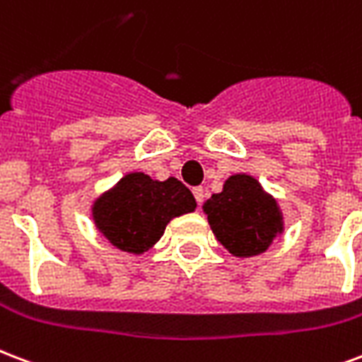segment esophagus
<instances>
[{
    "label": "esophagus",
    "mask_w": 362,
    "mask_h": 362,
    "mask_svg": "<svg viewBox=\"0 0 362 362\" xmlns=\"http://www.w3.org/2000/svg\"><path fill=\"white\" fill-rule=\"evenodd\" d=\"M193 195H195V201L197 203H203V199H205V192H203V187H193Z\"/></svg>",
    "instance_id": "1"
}]
</instances>
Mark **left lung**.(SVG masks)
Instances as JSON below:
<instances>
[{
	"mask_svg": "<svg viewBox=\"0 0 362 362\" xmlns=\"http://www.w3.org/2000/svg\"><path fill=\"white\" fill-rule=\"evenodd\" d=\"M203 212L216 241L235 258L264 255L285 231L277 199L247 173L228 176L222 192L203 203Z\"/></svg>",
	"mask_w": 362,
	"mask_h": 362,
	"instance_id": "1",
	"label": "left lung"
}]
</instances>
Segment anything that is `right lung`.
I'll return each mask as SVG.
<instances>
[{
    "instance_id": "obj_1",
    "label": "right lung",
    "mask_w": 362,
    "mask_h": 362,
    "mask_svg": "<svg viewBox=\"0 0 362 362\" xmlns=\"http://www.w3.org/2000/svg\"><path fill=\"white\" fill-rule=\"evenodd\" d=\"M195 206L193 193L175 176L161 182L144 173H127L93 201L90 216L110 245L140 256L161 239L173 218Z\"/></svg>"
}]
</instances>
